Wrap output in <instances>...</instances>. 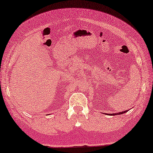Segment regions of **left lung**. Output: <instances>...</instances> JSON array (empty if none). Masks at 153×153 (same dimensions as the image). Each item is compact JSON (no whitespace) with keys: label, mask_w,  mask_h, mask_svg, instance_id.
<instances>
[{"label":"left lung","mask_w":153,"mask_h":153,"mask_svg":"<svg viewBox=\"0 0 153 153\" xmlns=\"http://www.w3.org/2000/svg\"><path fill=\"white\" fill-rule=\"evenodd\" d=\"M128 110H126V111H123V112H117V113H113V114H108L109 115H118V114H124V113H126L127 112Z\"/></svg>","instance_id":"left-lung-1"}]
</instances>
